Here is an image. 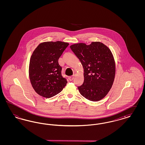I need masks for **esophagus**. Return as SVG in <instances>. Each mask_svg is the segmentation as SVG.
Listing matches in <instances>:
<instances>
[{"label":"esophagus","instance_id":"esophagus-1","mask_svg":"<svg viewBox=\"0 0 145 145\" xmlns=\"http://www.w3.org/2000/svg\"><path fill=\"white\" fill-rule=\"evenodd\" d=\"M74 76H70L69 78V80L70 81H72L74 79Z\"/></svg>","mask_w":145,"mask_h":145}]
</instances>
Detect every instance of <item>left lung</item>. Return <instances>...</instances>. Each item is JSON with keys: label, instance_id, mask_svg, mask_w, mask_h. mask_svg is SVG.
I'll use <instances>...</instances> for the list:
<instances>
[{"label": "left lung", "instance_id": "8db88e82", "mask_svg": "<svg viewBox=\"0 0 145 145\" xmlns=\"http://www.w3.org/2000/svg\"><path fill=\"white\" fill-rule=\"evenodd\" d=\"M70 48L84 69V83L78 87L79 92L91 101L102 99L110 90L115 76V62L110 49L100 42L89 45L76 43Z\"/></svg>", "mask_w": 145, "mask_h": 145}]
</instances>
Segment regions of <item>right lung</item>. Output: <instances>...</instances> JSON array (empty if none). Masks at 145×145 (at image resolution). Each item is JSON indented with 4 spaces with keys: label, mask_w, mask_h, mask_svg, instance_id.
Returning <instances> with one entry per match:
<instances>
[{
    "label": "right lung",
    "mask_w": 145,
    "mask_h": 145,
    "mask_svg": "<svg viewBox=\"0 0 145 145\" xmlns=\"http://www.w3.org/2000/svg\"><path fill=\"white\" fill-rule=\"evenodd\" d=\"M69 45L62 41L44 42L35 49L30 57L29 76L35 91L50 98L60 93L67 82L61 75L58 60Z\"/></svg>",
    "instance_id": "1"
}]
</instances>
